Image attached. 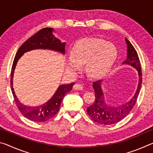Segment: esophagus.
Wrapping results in <instances>:
<instances>
[{"instance_id": "esophagus-1", "label": "esophagus", "mask_w": 153, "mask_h": 153, "mask_svg": "<svg viewBox=\"0 0 153 153\" xmlns=\"http://www.w3.org/2000/svg\"><path fill=\"white\" fill-rule=\"evenodd\" d=\"M74 88L77 90H82L84 89V87H83V85L81 84H76L74 86Z\"/></svg>"}]
</instances>
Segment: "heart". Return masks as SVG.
<instances>
[{
    "instance_id": "obj_1",
    "label": "heart",
    "mask_w": 153,
    "mask_h": 153,
    "mask_svg": "<svg viewBox=\"0 0 153 153\" xmlns=\"http://www.w3.org/2000/svg\"><path fill=\"white\" fill-rule=\"evenodd\" d=\"M117 56V51L112 43L98 38H88L77 41L67 56L66 67L76 73L85 64V72L91 78H98L110 70Z\"/></svg>"
}]
</instances>
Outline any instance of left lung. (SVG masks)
I'll return each instance as SVG.
<instances>
[{
    "instance_id": "1",
    "label": "left lung",
    "mask_w": 153,
    "mask_h": 153,
    "mask_svg": "<svg viewBox=\"0 0 153 153\" xmlns=\"http://www.w3.org/2000/svg\"><path fill=\"white\" fill-rule=\"evenodd\" d=\"M127 45V57L122 65H128L133 67L138 71V84L134 97L128 102L123 104L112 106L107 103L105 93L102 88V80L93 83L92 87L95 92V100L93 104L88 107L87 112L92 120L100 124L111 125L122 120L132 110L140 91L142 85V71L138 53L131 42L126 38Z\"/></svg>"
}]
</instances>
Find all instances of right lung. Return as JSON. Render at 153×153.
I'll return each instance as SVG.
<instances>
[{"label":"right lung","instance_id":"add662e5","mask_svg":"<svg viewBox=\"0 0 153 153\" xmlns=\"http://www.w3.org/2000/svg\"><path fill=\"white\" fill-rule=\"evenodd\" d=\"M53 28H43L25 41L18 49L11 69V88L15 104L25 117L36 122L46 121L54 117L59 111L64 97L69 91H71L72 87L75 84V83H71L68 84L61 85L51 99H49L43 105L35 106V107H31L23 104L19 101L15 94L13 86L15 69L19 59L25 53L36 49H45V50L48 49V50L59 52L63 55L65 54V42H61L60 40L56 38L53 34Z\"/></svg>","mask_w":153,"mask_h":153}]
</instances>
